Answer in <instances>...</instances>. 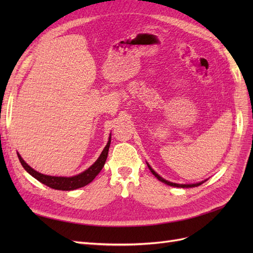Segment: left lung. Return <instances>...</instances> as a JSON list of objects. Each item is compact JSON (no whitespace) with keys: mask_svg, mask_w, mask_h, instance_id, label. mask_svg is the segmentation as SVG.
Listing matches in <instances>:
<instances>
[{"mask_svg":"<svg viewBox=\"0 0 253 253\" xmlns=\"http://www.w3.org/2000/svg\"><path fill=\"white\" fill-rule=\"evenodd\" d=\"M147 165H148V168L150 169V171L153 173V175H154L158 180H160L162 182L166 183V185H169V186H171V187H177V188H193V187L201 186L202 183H204V182L207 180V179H206V180H203V181H200V182H196V183H175V182H171V181H169V180H167V179L163 178L160 175H158L154 170L152 169V167H151L148 163H147Z\"/></svg>","mask_w":253,"mask_h":253,"instance_id":"left-lung-1","label":"left lung"}]
</instances>
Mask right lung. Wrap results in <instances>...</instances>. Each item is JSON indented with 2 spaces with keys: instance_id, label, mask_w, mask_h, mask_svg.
<instances>
[{
  "instance_id": "right-lung-1",
  "label": "right lung",
  "mask_w": 253,
  "mask_h": 253,
  "mask_svg": "<svg viewBox=\"0 0 253 253\" xmlns=\"http://www.w3.org/2000/svg\"><path fill=\"white\" fill-rule=\"evenodd\" d=\"M110 145H111V134L109 137L108 143H106L105 148L103 149L100 156L98 157L96 162L85 171H83L82 173H79L75 176H70V177H65V176H50V175L42 174L40 172L34 170L30 166H28L24 162V159L21 157V155L18 152H17V154H18L19 160H20L21 165L23 166V168H24L26 172L32 175L33 177H35L37 180H39L40 182L44 183V185H46L47 187H49L51 189L62 190V191H72V190H76V189H79V188L86 186L89 182L94 180V178L99 174V172L102 170V168L105 164V160H106V158H108Z\"/></svg>"
}]
</instances>
